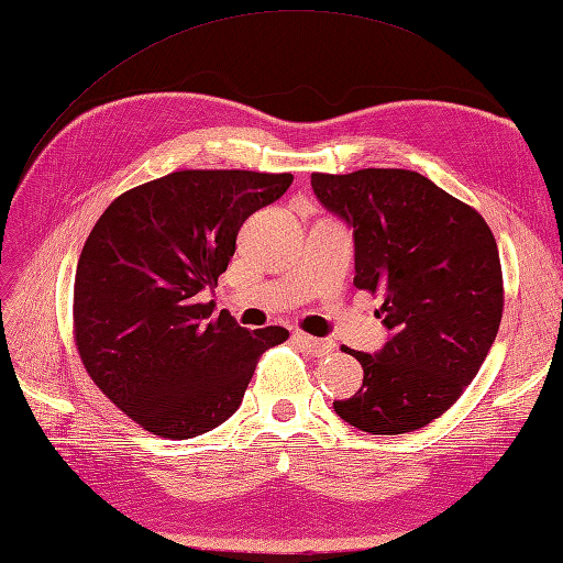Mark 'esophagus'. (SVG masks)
Here are the masks:
<instances>
[{"instance_id":"esophagus-1","label":"esophagus","mask_w":563,"mask_h":563,"mask_svg":"<svg viewBox=\"0 0 563 563\" xmlns=\"http://www.w3.org/2000/svg\"><path fill=\"white\" fill-rule=\"evenodd\" d=\"M294 341H298L300 346H303L306 351H310L312 355H329L334 351V344L329 339H314V336H310V334H303V332H296L294 334Z\"/></svg>"}]
</instances>
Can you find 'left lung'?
<instances>
[{"label":"left lung","mask_w":563,"mask_h":563,"mask_svg":"<svg viewBox=\"0 0 563 563\" xmlns=\"http://www.w3.org/2000/svg\"><path fill=\"white\" fill-rule=\"evenodd\" d=\"M314 196L346 219L355 289L382 296L394 336L377 355L351 351L363 385L334 401L369 434L413 432L459 401L499 332L504 279L497 241L477 210L410 169L312 174Z\"/></svg>","instance_id":"8db88e82"}]
</instances>
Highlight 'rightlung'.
I'll return each instance as SVG.
<instances>
[{
	"label": "right lung",
	"instance_id": "right-lung-1",
	"mask_svg": "<svg viewBox=\"0 0 563 563\" xmlns=\"http://www.w3.org/2000/svg\"><path fill=\"white\" fill-rule=\"evenodd\" d=\"M291 174L184 169L109 202L80 251L74 341L98 389L135 424L190 440L234 416L255 365L284 327L212 318L241 224L286 194Z\"/></svg>",
	"mask_w": 563,
	"mask_h": 563
}]
</instances>
